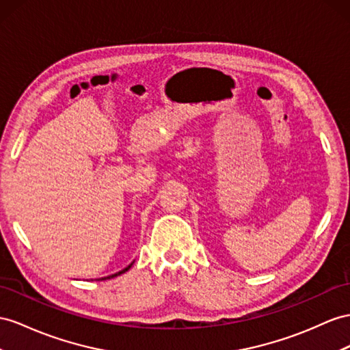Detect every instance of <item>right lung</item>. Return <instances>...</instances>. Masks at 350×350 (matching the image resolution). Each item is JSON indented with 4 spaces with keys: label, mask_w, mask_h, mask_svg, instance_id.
Segmentation results:
<instances>
[{
    "label": "right lung",
    "mask_w": 350,
    "mask_h": 350,
    "mask_svg": "<svg viewBox=\"0 0 350 350\" xmlns=\"http://www.w3.org/2000/svg\"><path fill=\"white\" fill-rule=\"evenodd\" d=\"M133 265V263H131ZM131 265H129L127 267H125V269H122V271H120V272H116V273H113V275H111V276H106V278H102V280H98V281H105V280H107V278H109V280H111V278H115V276H118V275H121V273H124V272H127L129 271V269L131 267Z\"/></svg>",
    "instance_id": "1"
}]
</instances>
